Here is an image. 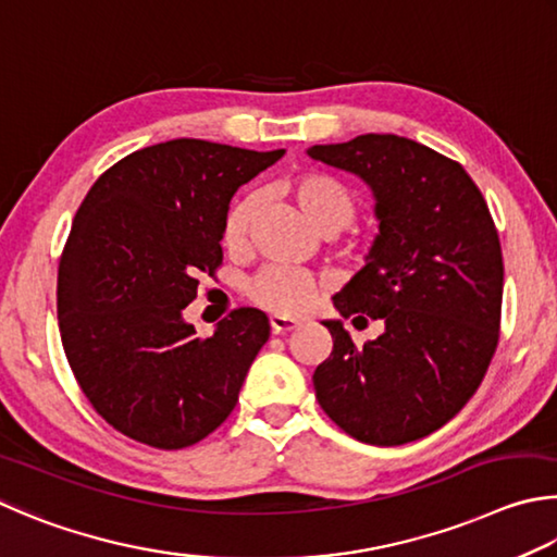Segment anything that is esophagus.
Instances as JSON below:
<instances>
[{
  "label": "esophagus",
  "mask_w": 557,
  "mask_h": 557,
  "mask_svg": "<svg viewBox=\"0 0 557 557\" xmlns=\"http://www.w3.org/2000/svg\"><path fill=\"white\" fill-rule=\"evenodd\" d=\"M269 323H271L273 335L290 333V330H296V327L300 325L298 320H294V318H286V315H271V318H269Z\"/></svg>",
  "instance_id": "esophagus-1"
}]
</instances>
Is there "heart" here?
Wrapping results in <instances>:
<instances>
[{"label":"heart","mask_w":557,"mask_h":557,"mask_svg":"<svg viewBox=\"0 0 557 557\" xmlns=\"http://www.w3.org/2000/svg\"><path fill=\"white\" fill-rule=\"evenodd\" d=\"M286 193L296 200L304 218L320 234L345 230L357 214V198L347 185L325 171H304L286 181ZM259 195L247 193L224 214L222 242L230 251H242L249 244L253 218L259 212ZM244 294L253 306L276 315L308 313L320 294V281L308 271L288 267H267L247 281Z\"/></svg>","instance_id":"b5f03b06"}]
</instances>
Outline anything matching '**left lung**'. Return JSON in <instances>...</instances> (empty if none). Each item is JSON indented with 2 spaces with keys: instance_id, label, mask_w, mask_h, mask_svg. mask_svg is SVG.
I'll return each mask as SVG.
<instances>
[{
  "instance_id": "obj_1",
  "label": "left lung",
  "mask_w": 557,
  "mask_h": 557,
  "mask_svg": "<svg viewBox=\"0 0 557 557\" xmlns=\"http://www.w3.org/2000/svg\"><path fill=\"white\" fill-rule=\"evenodd\" d=\"M308 156L362 178L379 234L333 304L382 335L357 347L325 320L333 352L315 369L318 404L347 435L404 445L462 411L499 343L504 261L494 220L460 163L396 134L310 146Z\"/></svg>"
}]
</instances>
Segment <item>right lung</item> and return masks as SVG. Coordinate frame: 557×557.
<instances>
[{"instance_id": "right-lung-1", "label": "right lung", "mask_w": 557, "mask_h": 557, "mask_svg": "<svg viewBox=\"0 0 557 557\" xmlns=\"http://www.w3.org/2000/svg\"><path fill=\"white\" fill-rule=\"evenodd\" d=\"M284 149L202 139L146 146L95 181L58 263V327L83 394L136 443L181 450L220 428L239 398L269 318L237 308L210 337L183 310L222 263L232 195Z\"/></svg>"}]
</instances>
